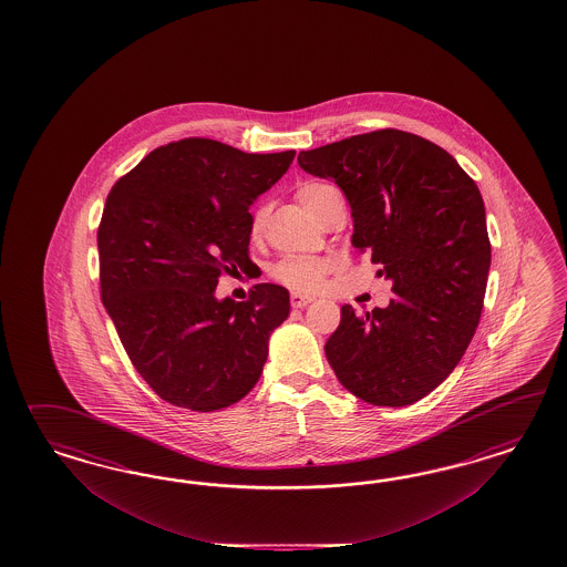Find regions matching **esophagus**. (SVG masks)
Wrapping results in <instances>:
<instances>
[{
	"label": "esophagus",
	"instance_id": "34e87169",
	"mask_svg": "<svg viewBox=\"0 0 567 567\" xmlns=\"http://www.w3.org/2000/svg\"><path fill=\"white\" fill-rule=\"evenodd\" d=\"M313 299L308 297V295H301V292H292L291 295V306L292 308H306L309 306Z\"/></svg>",
	"mask_w": 567,
	"mask_h": 567
}]
</instances>
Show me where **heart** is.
<instances>
[{
  "label": "heart",
  "mask_w": 567,
  "mask_h": 567,
  "mask_svg": "<svg viewBox=\"0 0 567 567\" xmlns=\"http://www.w3.org/2000/svg\"><path fill=\"white\" fill-rule=\"evenodd\" d=\"M334 190L337 189L330 187L327 183H303L297 190V197L311 216L320 218V212L324 207L328 195L334 193ZM268 212H270L268 206H259L254 212V218H251V233L254 235H259L264 230L266 220H268ZM330 270H332V264L324 258L285 256L270 268V275H272L276 282H280L282 287H287L291 291L316 292L322 287V282H324V278H327Z\"/></svg>",
  "instance_id": "b5f03b06"
}]
</instances>
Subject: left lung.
<instances>
[{
    "label": "left lung",
    "mask_w": 567,
    "mask_h": 567,
    "mask_svg": "<svg viewBox=\"0 0 567 567\" xmlns=\"http://www.w3.org/2000/svg\"><path fill=\"white\" fill-rule=\"evenodd\" d=\"M351 206L358 251L393 282L386 308H341L324 351L349 393L403 408L445 380L481 322L491 240L481 190L443 147L384 128L301 152Z\"/></svg>",
    "instance_id": "1"
}]
</instances>
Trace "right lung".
Wrapping results in <instances>:
<instances>
[{"label":"right lung","instance_id":"obj_1","mask_svg":"<svg viewBox=\"0 0 567 567\" xmlns=\"http://www.w3.org/2000/svg\"><path fill=\"white\" fill-rule=\"evenodd\" d=\"M295 152L245 154L212 138L157 147L112 187L97 233L103 308L138 374L190 412L247 395L289 291L261 282L247 301L218 299L220 275L251 259L249 207Z\"/></svg>","mask_w":567,"mask_h":567}]
</instances>
